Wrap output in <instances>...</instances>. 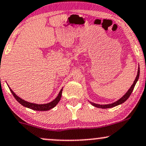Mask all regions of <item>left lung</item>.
I'll return each instance as SVG.
<instances>
[{
  "mask_svg": "<svg viewBox=\"0 0 146 146\" xmlns=\"http://www.w3.org/2000/svg\"><path fill=\"white\" fill-rule=\"evenodd\" d=\"M139 67L138 68V72H137V75L136 76V78L135 80V81L133 82V84H132V86H131L130 89L128 91H127V93H126V94L124 95L122 98H120L119 100H118L117 102H114V103L111 104H108V105H99V104H95L94 103H91V104H92L93 106H94L95 107H97V108H103V109H105V108H113V107H115V106H118V105H120V104L124 103V102H125L126 100L128 99L129 97H130V95L131 93H132L134 89V87L135 86V84L137 81L138 80V79H139Z\"/></svg>",
  "mask_w": 146,
  "mask_h": 146,
  "instance_id": "left-lung-1",
  "label": "left lung"
}]
</instances>
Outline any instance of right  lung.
Wrapping results in <instances>:
<instances>
[{"label":"right lung","mask_w":146,"mask_h":146,"mask_svg":"<svg viewBox=\"0 0 146 146\" xmlns=\"http://www.w3.org/2000/svg\"><path fill=\"white\" fill-rule=\"evenodd\" d=\"M9 89L11 92L12 93L13 95L14 96V98H15V100H17L19 104H21V105L24 106V107L28 108L30 109L34 110H37V111H46L53 108L55 107L57 104H58L59 100H61L62 94V89L60 91V92H59L58 96H57V98L53 101V102H50V103L46 104H36L30 103V102H26V101L23 100L22 99L19 98V97L17 96V95H15V93H14L11 89L10 87H9Z\"/></svg>","instance_id":"1"}]
</instances>
